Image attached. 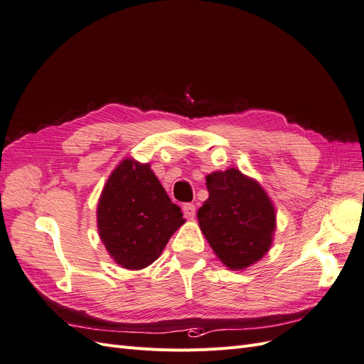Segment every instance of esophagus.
<instances>
[{
    "mask_svg": "<svg viewBox=\"0 0 364 364\" xmlns=\"http://www.w3.org/2000/svg\"><path fill=\"white\" fill-rule=\"evenodd\" d=\"M183 213H184V216H186L187 219H193V218H195V213H196L195 204H192V203L184 204V205H183Z\"/></svg>",
    "mask_w": 364,
    "mask_h": 364,
    "instance_id": "obj_1",
    "label": "esophagus"
}]
</instances>
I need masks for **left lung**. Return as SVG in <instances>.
<instances>
[{
  "label": "left lung",
  "instance_id": "1",
  "mask_svg": "<svg viewBox=\"0 0 364 364\" xmlns=\"http://www.w3.org/2000/svg\"><path fill=\"white\" fill-rule=\"evenodd\" d=\"M208 199L198 210L201 231L220 262L245 269L271 248L275 210L259 183L237 169L207 177Z\"/></svg>",
  "mask_w": 364,
  "mask_h": 364
}]
</instances>
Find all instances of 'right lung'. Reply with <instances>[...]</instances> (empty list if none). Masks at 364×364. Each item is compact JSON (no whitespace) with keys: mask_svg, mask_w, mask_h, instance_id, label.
I'll list each match as a JSON object with an SVG mask.
<instances>
[{"mask_svg":"<svg viewBox=\"0 0 364 364\" xmlns=\"http://www.w3.org/2000/svg\"><path fill=\"white\" fill-rule=\"evenodd\" d=\"M183 222L149 165L127 159L112 172L100 198L98 230L116 263L142 269L156 262Z\"/></svg>","mask_w":364,"mask_h":364,"instance_id":"1","label":"right lung"}]
</instances>
